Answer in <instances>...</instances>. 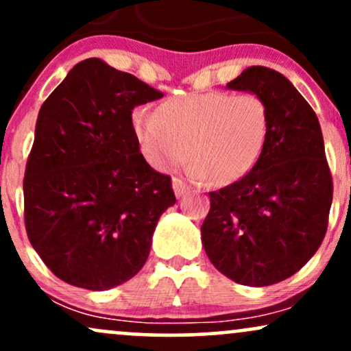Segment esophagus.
Instances as JSON below:
<instances>
[{"mask_svg":"<svg viewBox=\"0 0 351 351\" xmlns=\"http://www.w3.org/2000/svg\"><path fill=\"white\" fill-rule=\"evenodd\" d=\"M173 189H175V195L178 196H183V195H186V191H188V184L184 183L183 180H180V178H175L173 180Z\"/></svg>","mask_w":351,"mask_h":351,"instance_id":"1","label":"esophagus"}]
</instances>
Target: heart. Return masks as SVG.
Masks as SVG:
<instances>
[{
  "mask_svg": "<svg viewBox=\"0 0 351 351\" xmlns=\"http://www.w3.org/2000/svg\"><path fill=\"white\" fill-rule=\"evenodd\" d=\"M132 127L145 160L171 170L189 156L195 180L224 186L256 167L267 143L271 114L256 92H189L156 110L136 108Z\"/></svg>",
  "mask_w": 351,
  "mask_h": 351,
  "instance_id": "b5f03b06",
  "label": "heart"
}]
</instances>
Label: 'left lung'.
<instances>
[{
  "label": "left lung",
  "mask_w": 351,
  "mask_h": 351,
  "mask_svg": "<svg viewBox=\"0 0 351 351\" xmlns=\"http://www.w3.org/2000/svg\"><path fill=\"white\" fill-rule=\"evenodd\" d=\"M269 106L271 130L247 175L209 193L204 251L221 274L251 287L289 279L324 241L333 181L313 108L280 72L263 66L228 82Z\"/></svg>",
  "instance_id": "8db88e82"
}]
</instances>
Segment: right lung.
<instances>
[{"mask_svg": "<svg viewBox=\"0 0 351 351\" xmlns=\"http://www.w3.org/2000/svg\"><path fill=\"white\" fill-rule=\"evenodd\" d=\"M163 97L128 72L90 58L75 64L39 110L24 171V226L60 280L107 291L135 276L150 254L171 176L140 153L132 114Z\"/></svg>", "mask_w": 351, "mask_h": 351, "instance_id": "obj_1", "label": "right lung"}]
</instances>
